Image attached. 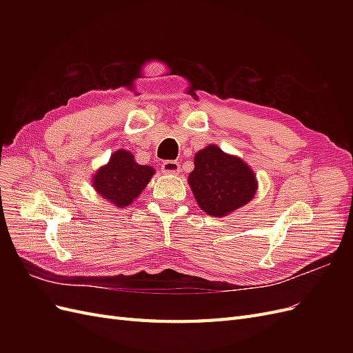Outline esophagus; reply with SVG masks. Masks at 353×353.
Here are the masks:
<instances>
[{"mask_svg": "<svg viewBox=\"0 0 353 353\" xmlns=\"http://www.w3.org/2000/svg\"><path fill=\"white\" fill-rule=\"evenodd\" d=\"M179 163L176 162V160H165V162L162 163V169L165 174H170V175H175V174H179Z\"/></svg>", "mask_w": 353, "mask_h": 353, "instance_id": "34e87169", "label": "esophagus"}]
</instances>
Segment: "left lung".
Here are the masks:
<instances>
[{
  "instance_id": "obj_1",
  "label": "left lung",
  "mask_w": 353,
  "mask_h": 353,
  "mask_svg": "<svg viewBox=\"0 0 353 353\" xmlns=\"http://www.w3.org/2000/svg\"><path fill=\"white\" fill-rule=\"evenodd\" d=\"M188 184L200 209L218 218L248 205L258 190L250 166L240 157L223 153L215 144L196 153Z\"/></svg>"
}]
</instances>
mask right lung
<instances>
[{
    "label": "right lung",
    "mask_w": 353,
    "mask_h": 353,
    "mask_svg": "<svg viewBox=\"0 0 353 353\" xmlns=\"http://www.w3.org/2000/svg\"><path fill=\"white\" fill-rule=\"evenodd\" d=\"M153 175L154 169L147 165H138L131 152L117 150L112 154L109 163L95 172L92 185L112 205L125 208L141 194Z\"/></svg>",
    "instance_id": "right-lung-1"
}]
</instances>
